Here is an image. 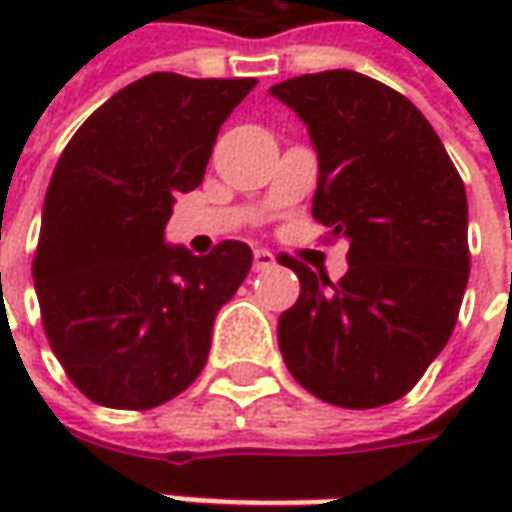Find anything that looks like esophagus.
Listing matches in <instances>:
<instances>
[{
  "label": "esophagus",
  "mask_w": 512,
  "mask_h": 512,
  "mask_svg": "<svg viewBox=\"0 0 512 512\" xmlns=\"http://www.w3.org/2000/svg\"><path fill=\"white\" fill-rule=\"evenodd\" d=\"M277 266L274 255L268 249H255V271H268V268Z\"/></svg>",
  "instance_id": "esophagus-1"
}]
</instances>
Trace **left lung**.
Segmentation results:
<instances>
[{
  "label": "left lung",
  "mask_w": 512,
  "mask_h": 512,
  "mask_svg": "<svg viewBox=\"0 0 512 512\" xmlns=\"http://www.w3.org/2000/svg\"><path fill=\"white\" fill-rule=\"evenodd\" d=\"M318 150L312 216L348 238V274L285 257L299 301L279 315V351L307 392L376 408L414 389L450 340L469 282V208L458 169L417 106L356 71L271 87Z\"/></svg>",
  "instance_id": "1"
}]
</instances>
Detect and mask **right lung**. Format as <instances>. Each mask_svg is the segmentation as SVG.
I'll return each instance as SVG.
<instances>
[{"instance_id":"add662e5","label":"right lung","mask_w":512,"mask_h":512,"mask_svg":"<svg viewBox=\"0 0 512 512\" xmlns=\"http://www.w3.org/2000/svg\"><path fill=\"white\" fill-rule=\"evenodd\" d=\"M257 79L150 73L87 117L51 175L32 279L54 356L93 403L147 411L197 381L252 249L164 244L219 126Z\"/></svg>"}]
</instances>
